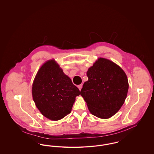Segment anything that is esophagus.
Instances as JSON below:
<instances>
[{"mask_svg": "<svg viewBox=\"0 0 154 154\" xmlns=\"http://www.w3.org/2000/svg\"><path fill=\"white\" fill-rule=\"evenodd\" d=\"M77 87L79 88V89H80V91H81V88L82 87V84H80V85H79L78 86H77Z\"/></svg>", "mask_w": 154, "mask_h": 154, "instance_id": "1", "label": "esophagus"}]
</instances>
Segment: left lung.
<instances>
[{
    "label": "left lung",
    "instance_id": "8db88e82",
    "mask_svg": "<svg viewBox=\"0 0 154 154\" xmlns=\"http://www.w3.org/2000/svg\"><path fill=\"white\" fill-rule=\"evenodd\" d=\"M88 80L80 92L92 114L107 119L114 116L123 105L128 88L124 71L115 63L100 58L88 69Z\"/></svg>",
    "mask_w": 154,
    "mask_h": 154
}]
</instances>
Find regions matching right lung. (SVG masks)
<instances>
[{"instance_id":"obj_1","label":"right lung","mask_w":154,"mask_h":154,"mask_svg":"<svg viewBox=\"0 0 154 154\" xmlns=\"http://www.w3.org/2000/svg\"><path fill=\"white\" fill-rule=\"evenodd\" d=\"M79 88L54 60L40 67L32 85V96L37 109L51 120L57 121L70 114Z\"/></svg>"}]
</instances>
